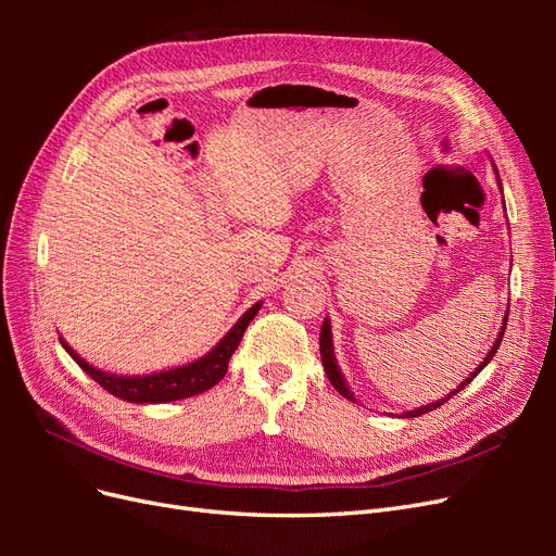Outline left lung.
Here are the masks:
<instances>
[{
	"label": "left lung",
	"mask_w": 556,
	"mask_h": 556,
	"mask_svg": "<svg viewBox=\"0 0 556 556\" xmlns=\"http://www.w3.org/2000/svg\"><path fill=\"white\" fill-rule=\"evenodd\" d=\"M494 172H496V166H494ZM496 180H498V185H501V178H498V172H496ZM501 192H503V188H501ZM506 323H508V313H506V317H503V327H501V331L496 333V341H494V345H492V350L486 352V357L476 366V371H470V376L464 380V382H459V387L454 392H450V394H445L443 399H439V401H433V403H427V406H422V408H415V410H406L403 413L401 417H419V415H425V413H429V410H435L439 406H443L445 401H450L454 394L457 392H462L464 387L473 380L482 368L490 364L492 359H494V355H496V350H498V345H501V339H503V331H506ZM319 355H323V364H325V371H327V378H329V382L333 384V390L339 392L341 396H345L348 401H352V403H357V399H355V394L350 392V387H348V380L343 378V374H341V368H339V362H336V355H333V339H331V323H329V317H325V323H323V329H319Z\"/></svg>",
	"instance_id": "left-lung-1"
}]
</instances>
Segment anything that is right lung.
<instances>
[{
    "label": "right lung",
    "mask_w": 556,
    "mask_h": 556,
    "mask_svg": "<svg viewBox=\"0 0 556 556\" xmlns=\"http://www.w3.org/2000/svg\"><path fill=\"white\" fill-rule=\"evenodd\" d=\"M260 308H262V301H257L255 306H250L239 317V323L233 325L223 336L220 343H215L204 357L182 366L166 368V371L148 374V376H117V374L104 371V368H97L83 359L78 352L62 339V336H60V343L66 352H70V357L83 368V371H86L94 382L102 384L104 390L111 392L113 396L129 403H169V401H180V399L206 392L213 384H217L225 378L229 359L233 352H237L248 325L255 319Z\"/></svg>",
    "instance_id": "1"
}]
</instances>
